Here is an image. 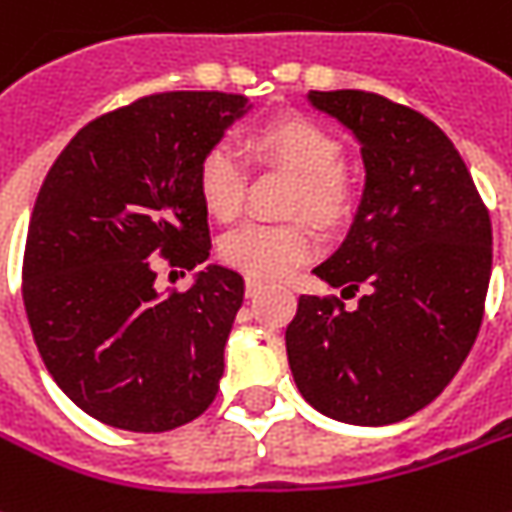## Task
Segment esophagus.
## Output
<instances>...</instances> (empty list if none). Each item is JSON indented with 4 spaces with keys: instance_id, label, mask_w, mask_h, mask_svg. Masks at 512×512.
I'll return each mask as SVG.
<instances>
[{
    "instance_id": "esophagus-1",
    "label": "esophagus",
    "mask_w": 512,
    "mask_h": 512,
    "mask_svg": "<svg viewBox=\"0 0 512 512\" xmlns=\"http://www.w3.org/2000/svg\"><path fill=\"white\" fill-rule=\"evenodd\" d=\"M263 288H266V283H263V280H255V277H249V280H246V297H257V294H260Z\"/></svg>"
}]
</instances>
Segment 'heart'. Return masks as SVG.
Wrapping results in <instances>:
<instances>
[{"mask_svg":"<svg viewBox=\"0 0 512 512\" xmlns=\"http://www.w3.org/2000/svg\"><path fill=\"white\" fill-rule=\"evenodd\" d=\"M252 151L263 165L297 173L288 204L291 215H311L316 224L333 227L350 210V182L342 170L339 137L305 114H277L252 131ZM249 168L227 142L210 145L196 168V190L204 210L218 221L241 215ZM221 257L232 269L255 280H277L319 252V235L311 221L243 224L221 241Z\"/></svg>","mask_w":512,"mask_h":512,"instance_id":"b5f03b06","label":"heart"}]
</instances>
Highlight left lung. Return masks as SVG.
Here are the masks:
<instances>
[{
    "instance_id": "8db88e82",
    "label": "left lung",
    "mask_w": 512,
    "mask_h": 512,
    "mask_svg": "<svg viewBox=\"0 0 512 512\" xmlns=\"http://www.w3.org/2000/svg\"><path fill=\"white\" fill-rule=\"evenodd\" d=\"M308 100L361 142L364 196L344 243L314 274L342 297L302 294L285 347L322 415L387 426L457 375L485 316L493 232L454 142L420 111L358 89Z\"/></svg>"
}]
</instances>
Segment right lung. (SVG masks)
<instances>
[{"label": "right lung", "mask_w": 512, "mask_h": 512, "mask_svg": "<svg viewBox=\"0 0 512 512\" xmlns=\"http://www.w3.org/2000/svg\"><path fill=\"white\" fill-rule=\"evenodd\" d=\"M246 109L227 92H162L83 125L41 184L22 263L24 311L55 384L106 426L170 431L218 395L243 277L210 266L156 291L154 255L210 257L201 154Z\"/></svg>", "instance_id": "right-lung-1"}]
</instances>
